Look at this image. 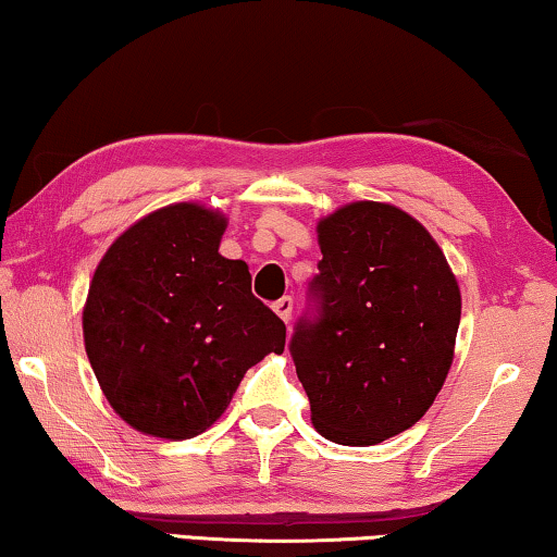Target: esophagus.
Returning <instances> with one entry per match:
<instances>
[{
  "mask_svg": "<svg viewBox=\"0 0 557 557\" xmlns=\"http://www.w3.org/2000/svg\"><path fill=\"white\" fill-rule=\"evenodd\" d=\"M273 311L278 313V319H281V321H286V323H288L290 313H294V298H290V296L278 298V301L273 304Z\"/></svg>",
  "mask_w": 557,
  "mask_h": 557,
  "instance_id": "obj_1",
  "label": "esophagus"
}]
</instances>
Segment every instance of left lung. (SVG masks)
<instances>
[{
    "label": "left lung",
    "mask_w": 557,
    "mask_h": 557,
    "mask_svg": "<svg viewBox=\"0 0 557 557\" xmlns=\"http://www.w3.org/2000/svg\"><path fill=\"white\" fill-rule=\"evenodd\" d=\"M319 246L313 308L288 348L315 431L375 446L421 421L446 383L460 288L423 224L391 203L333 211Z\"/></svg>",
    "instance_id": "left-lung-1"
}]
</instances>
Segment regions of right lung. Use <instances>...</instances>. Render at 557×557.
Returning a JSON list of instances; mask_svg holds the SVG:
<instances>
[{"instance_id": "add662e5", "label": "right lung", "mask_w": 557, "mask_h": 557, "mask_svg": "<svg viewBox=\"0 0 557 557\" xmlns=\"http://www.w3.org/2000/svg\"><path fill=\"white\" fill-rule=\"evenodd\" d=\"M226 216L199 203L149 213L109 246L84 306V348L109 406L153 438L219 421L244 373L284 354L286 326L219 253Z\"/></svg>"}]
</instances>
